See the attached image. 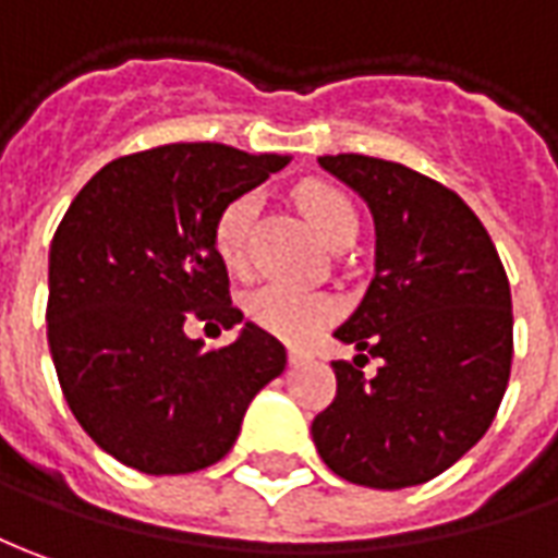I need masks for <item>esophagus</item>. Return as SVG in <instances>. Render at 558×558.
<instances>
[{"label": "esophagus", "mask_w": 558, "mask_h": 558, "mask_svg": "<svg viewBox=\"0 0 558 558\" xmlns=\"http://www.w3.org/2000/svg\"><path fill=\"white\" fill-rule=\"evenodd\" d=\"M303 359H306V352H303V349H298V345H291V349H288V361H291V364H301Z\"/></svg>", "instance_id": "1"}]
</instances>
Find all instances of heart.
Masks as SVG:
<instances>
[{"label":"heart","mask_w":558,"mask_h":558,"mask_svg":"<svg viewBox=\"0 0 558 558\" xmlns=\"http://www.w3.org/2000/svg\"><path fill=\"white\" fill-rule=\"evenodd\" d=\"M294 203H298V209L306 215V221L318 230V236L328 245L340 248L345 242L355 240V233H359V213H355L352 199L345 197L340 187H333L328 182H306L294 191ZM255 213V194H240V197L225 203L221 213L215 215L213 248L218 260L230 272L245 270L248 233H252ZM245 313L264 330L301 343L306 337H313L325 322H330L333 303L325 294H318V291L270 282V286L255 288L245 298Z\"/></svg>","instance_id":"b5f03b06"}]
</instances>
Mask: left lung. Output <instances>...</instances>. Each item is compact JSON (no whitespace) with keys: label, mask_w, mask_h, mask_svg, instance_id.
Masks as SVG:
<instances>
[{"label":"left lung","mask_w":558,"mask_h":558,"mask_svg":"<svg viewBox=\"0 0 558 558\" xmlns=\"http://www.w3.org/2000/svg\"><path fill=\"white\" fill-rule=\"evenodd\" d=\"M371 206L374 279L337 340L380 359L374 377L333 361L337 398L313 418L322 462L371 489H407L489 432L513 361L510 282L456 191L364 155L318 157Z\"/></svg>","instance_id":"left-lung-1"}]
</instances>
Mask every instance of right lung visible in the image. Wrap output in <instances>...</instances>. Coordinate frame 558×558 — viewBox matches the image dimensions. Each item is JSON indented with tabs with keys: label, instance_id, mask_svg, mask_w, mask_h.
I'll use <instances>...</instances> for the list:
<instances>
[{
	"label": "right lung",
	"instance_id": "obj_1",
	"mask_svg": "<svg viewBox=\"0 0 558 558\" xmlns=\"http://www.w3.org/2000/svg\"><path fill=\"white\" fill-rule=\"evenodd\" d=\"M286 163L221 142L118 157L53 233L45 318L57 379L81 428L126 468L160 477L225 459L252 398L286 371V345L252 322L209 352L184 330L242 322L215 215Z\"/></svg>",
	"mask_w": 558,
	"mask_h": 558
}]
</instances>
